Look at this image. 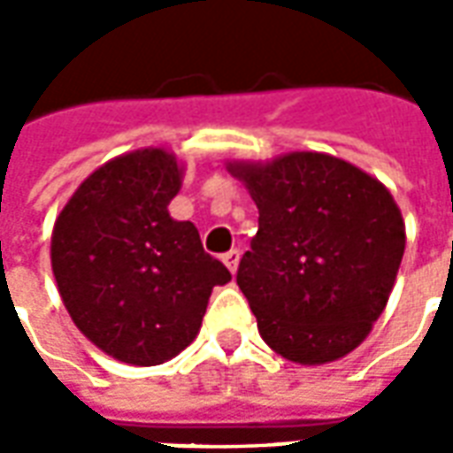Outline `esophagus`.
Masks as SVG:
<instances>
[{
    "label": "esophagus",
    "mask_w": 453,
    "mask_h": 453,
    "mask_svg": "<svg viewBox=\"0 0 453 453\" xmlns=\"http://www.w3.org/2000/svg\"><path fill=\"white\" fill-rule=\"evenodd\" d=\"M239 259H242V252H239V250H229V252L224 254V265L229 267L232 274H234L236 267H239Z\"/></svg>",
    "instance_id": "34e87169"
}]
</instances>
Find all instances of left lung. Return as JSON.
Segmentation results:
<instances>
[{
	"label": "left lung",
	"instance_id": "left-lung-1",
	"mask_svg": "<svg viewBox=\"0 0 453 453\" xmlns=\"http://www.w3.org/2000/svg\"><path fill=\"white\" fill-rule=\"evenodd\" d=\"M259 209L236 285L262 340L303 365L348 356L388 303L406 250L388 188L325 153L234 164Z\"/></svg>",
	"mask_w": 453,
	"mask_h": 453
}]
</instances>
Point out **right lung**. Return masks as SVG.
I'll return each mask as SVG.
<instances>
[{"mask_svg": "<svg viewBox=\"0 0 453 453\" xmlns=\"http://www.w3.org/2000/svg\"><path fill=\"white\" fill-rule=\"evenodd\" d=\"M181 188L171 153H126L90 173L52 232L62 303L90 342L115 360L158 365L196 338L211 289L232 280L203 252L199 229L168 203Z\"/></svg>", "mask_w": 453, "mask_h": 453, "instance_id": "1", "label": "right lung"}]
</instances>
